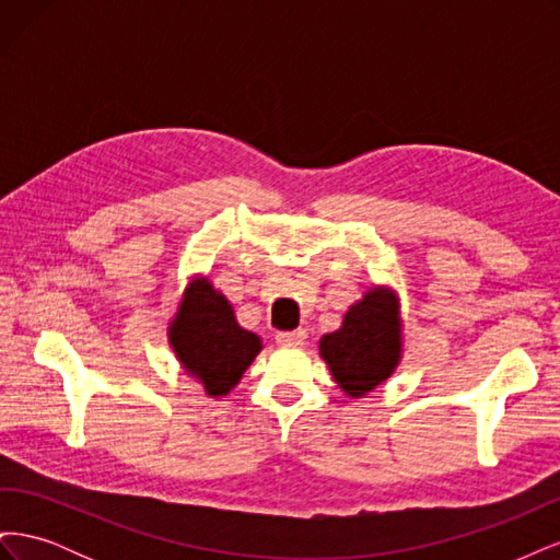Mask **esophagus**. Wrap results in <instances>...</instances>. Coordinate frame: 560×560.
I'll return each instance as SVG.
<instances>
[{
    "label": "esophagus",
    "mask_w": 560,
    "mask_h": 560,
    "mask_svg": "<svg viewBox=\"0 0 560 560\" xmlns=\"http://www.w3.org/2000/svg\"><path fill=\"white\" fill-rule=\"evenodd\" d=\"M276 341H278V346H284V348H296V346H303V341H306V331H303V329L278 331Z\"/></svg>",
    "instance_id": "obj_1"
}]
</instances>
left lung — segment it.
Listing matches in <instances>:
<instances>
[{
    "label": "left lung",
    "mask_w": 560,
    "mask_h": 560,
    "mask_svg": "<svg viewBox=\"0 0 560 560\" xmlns=\"http://www.w3.org/2000/svg\"><path fill=\"white\" fill-rule=\"evenodd\" d=\"M319 358L331 378L360 399L395 374L401 362L399 296L389 287H371L343 315L341 329L319 338Z\"/></svg>",
    "instance_id": "left-lung-1"
}]
</instances>
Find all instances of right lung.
<instances>
[{
  "label": "right lung",
  "instance_id": "1",
  "mask_svg": "<svg viewBox=\"0 0 560 560\" xmlns=\"http://www.w3.org/2000/svg\"><path fill=\"white\" fill-rule=\"evenodd\" d=\"M167 341L210 397L229 395L264 348L257 334L238 325L229 299L208 278H194L184 290Z\"/></svg>",
  "mask_w": 560,
  "mask_h": 560
}]
</instances>
